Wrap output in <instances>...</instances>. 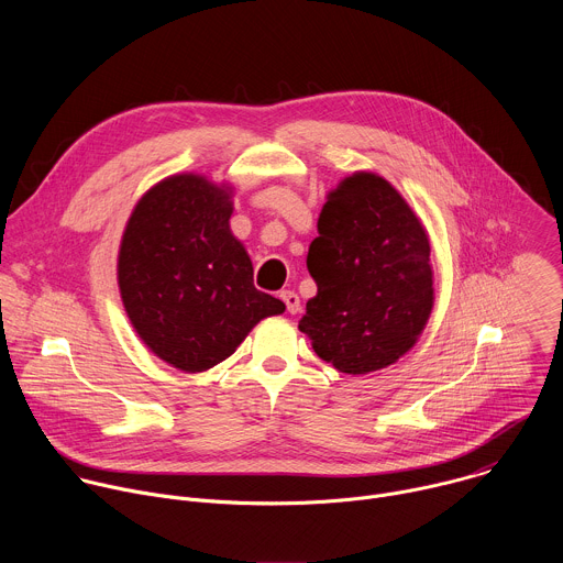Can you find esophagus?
Wrapping results in <instances>:
<instances>
[{"instance_id": "1", "label": "esophagus", "mask_w": 563, "mask_h": 563, "mask_svg": "<svg viewBox=\"0 0 563 563\" xmlns=\"http://www.w3.org/2000/svg\"><path fill=\"white\" fill-rule=\"evenodd\" d=\"M280 298H283V302H285V307H287V311H289V313L300 311V298H298V294H296V291H291V289H283V291H280Z\"/></svg>"}]
</instances>
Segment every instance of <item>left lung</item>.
Wrapping results in <instances>:
<instances>
[{
	"label": "left lung",
	"instance_id": "obj_1",
	"mask_svg": "<svg viewBox=\"0 0 563 563\" xmlns=\"http://www.w3.org/2000/svg\"><path fill=\"white\" fill-rule=\"evenodd\" d=\"M307 269L316 296L298 330L318 358L363 376L406 356L434 307L430 235L398 189L374 172L345 176L318 216Z\"/></svg>",
	"mask_w": 563,
	"mask_h": 563
}]
</instances>
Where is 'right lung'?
I'll return each instance as SVG.
<instances>
[{
  "mask_svg": "<svg viewBox=\"0 0 563 563\" xmlns=\"http://www.w3.org/2000/svg\"><path fill=\"white\" fill-rule=\"evenodd\" d=\"M235 187L202 174L155 183L133 207L118 252V287L137 339L167 365L198 374L229 358L285 302L254 287L233 235Z\"/></svg>",
  "mask_w": 563,
  "mask_h": 563,
  "instance_id": "1",
  "label": "right lung"
}]
</instances>
